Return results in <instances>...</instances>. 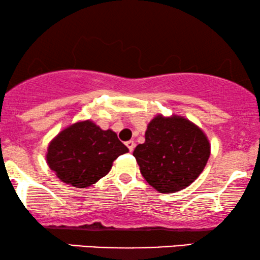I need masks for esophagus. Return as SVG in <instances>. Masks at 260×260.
Masks as SVG:
<instances>
[{
  "label": "esophagus",
  "instance_id": "obj_1",
  "mask_svg": "<svg viewBox=\"0 0 260 260\" xmlns=\"http://www.w3.org/2000/svg\"><path fill=\"white\" fill-rule=\"evenodd\" d=\"M125 144H126V147L129 148V150H130V151H134L135 145H136V144H135V142H134V141H127Z\"/></svg>",
  "mask_w": 260,
  "mask_h": 260
}]
</instances>
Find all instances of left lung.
Returning a JSON list of instances; mask_svg holds the SVG:
<instances>
[{"label": "left lung", "mask_w": 260, "mask_h": 260, "mask_svg": "<svg viewBox=\"0 0 260 260\" xmlns=\"http://www.w3.org/2000/svg\"><path fill=\"white\" fill-rule=\"evenodd\" d=\"M211 144L198 125L182 116L157 115L134 156L145 181L159 193H176L193 183L205 169Z\"/></svg>", "instance_id": "1"}]
</instances>
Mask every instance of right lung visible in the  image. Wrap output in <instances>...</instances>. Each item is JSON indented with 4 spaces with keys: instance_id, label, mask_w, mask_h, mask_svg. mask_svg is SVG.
<instances>
[{
    "instance_id": "add662e5",
    "label": "right lung",
    "mask_w": 260,
    "mask_h": 260,
    "mask_svg": "<svg viewBox=\"0 0 260 260\" xmlns=\"http://www.w3.org/2000/svg\"><path fill=\"white\" fill-rule=\"evenodd\" d=\"M127 151L116 133L87 119L60 131L49 142L46 161L62 182L87 188L104 177L113 161Z\"/></svg>"
}]
</instances>
